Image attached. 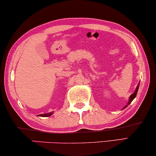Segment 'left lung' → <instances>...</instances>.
<instances>
[{"instance_id":"left-lung-1","label":"left lung","mask_w":156,"mask_h":156,"mask_svg":"<svg viewBox=\"0 0 156 156\" xmlns=\"http://www.w3.org/2000/svg\"><path fill=\"white\" fill-rule=\"evenodd\" d=\"M138 86L136 87V91H135V92H134L133 94H132L131 95V97H130V99H129V103H128V105H129V104L131 103V102L133 101V99L134 98L136 97V94H137V91H138ZM127 105V106H128ZM127 106H126V107ZM126 107H124V108H126Z\"/></svg>"}]
</instances>
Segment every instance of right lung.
<instances>
[{"label":"right lung","mask_w":156,"mask_h":156,"mask_svg":"<svg viewBox=\"0 0 156 156\" xmlns=\"http://www.w3.org/2000/svg\"><path fill=\"white\" fill-rule=\"evenodd\" d=\"M52 112H50V113H48V114H40V115H38V116H42V117H48V116H51V115H52Z\"/></svg>","instance_id":"obj_1"}]
</instances>
